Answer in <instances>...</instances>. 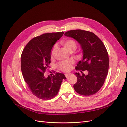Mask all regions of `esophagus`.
Here are the masks:
<instances>
[{
	"instance_id": "34e87169",
	"label": "esophagus",
	"mask_w": 127,
	"mask_h": 127,
	"mask_svg": "<svg viewBox=\"0 0 127 127\" xmlns=\"http://www.w3.org/2000/svg\"><path fill=\"white\" fill-rule=\"evenodd\" d=\"M69 75H70V74H65V76H66V78H68Z\"/></svg>"
}]
</instances>
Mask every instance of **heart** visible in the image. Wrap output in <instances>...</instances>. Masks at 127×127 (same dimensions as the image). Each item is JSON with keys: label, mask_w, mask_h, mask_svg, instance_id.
Instances as JSON below:
<instances>
[{"label": "heart", "mask_w": 127, "mask_h": 127, "mask_svg": "<svg viewBox=\"0 0 127 127\" xmlns=\"http://www.w3.org/2000/svg\"><path fill=\"white\" fill-rule=\"evenodd\" d=\"M63 45L64 48L67 49L68 51H70L73 50H75L77 48V43L76 42L73 40H68L63 42L62 43ZM58 46L57 44H55L52 49L51 52V58H55L56 52L57 51ZM73 63L72 61H62L59 63L58 64V67L64 71H68L70 70L71 68V64Z\"/></svg>", "instance_id": "heart-1"}]
</instances>
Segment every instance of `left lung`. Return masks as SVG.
I'll list each match as a JSON object with an SVG mask.
<instances>
[{
	"instance_id": "8db88e82",
	"label": "left lung",
	"mask_w": 127,
	"mask_h": 127,
	"mask_svg": "<svg viewBox=\"0 0 127 127\" xmlns=\"http://www.w3.org/2000/svg\"><path fill=\"white\" fill-rule=\"evenodd\" d=\"M64 35L76 40L83 50V59L76 67L82 75L75 74L77 78L75 90L84 96L95 94L103 85L108 72L109 55L104 44L95 34L87 31L70 30ZM85 70L88 71L87 75L82 72Z\"/></svg>"
}]
</instances>
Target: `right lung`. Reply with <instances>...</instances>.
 Masks as SVG:
<instances>
[{"mask_svg": "<svg viewBox=\"0 0 127 127\" xmlns=\"http://www.w3.org/2000/svg\"><path fill=\"white\" fill-rule=\"evenodd\" d=\"M63 32L45 33L33 38L26 45L21 55V70L26 83L34 95L44 100L52 99L58 93L66 77L57 73L45 78L44 74L51 63V51Z\"/></svg>", "mask_w": 127, "mask_h": 127, "instance_id": "right-lung-1", "label": "right lung"}]
</instances>
